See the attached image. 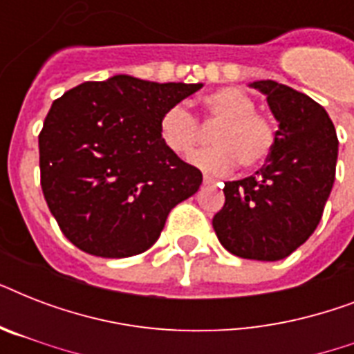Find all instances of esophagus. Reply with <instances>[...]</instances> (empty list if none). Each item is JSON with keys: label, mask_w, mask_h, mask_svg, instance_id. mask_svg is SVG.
<instances>
[{"label": "esophagus", "mask_w": 354, "mask_h": 354, "mask_svg": "<svg viewBox=\"0 0 354 354\" xmlns=\"http://www.w3.org/2000/svg\"><path fill=\"white\" fill-rule=\"evenodd\" d=\"M204 183H205V185H215L216 180H215V178H211V176H207V174H205V176H204Z\"/></svg>", "instance_id": "1"}]
</instances>
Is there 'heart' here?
Here are the masks:
<instances>
[{
	"label": "heart",
	"mask_w": 354,
	"mask_h": 354,
	"mask_svg": "<svg viewBox=\"0 0 354 354\" xmlns=\"http://www.w3.org/2000/svg\"><path fill=\"white\" fill-rule=\"evenodd\" d=\"M207 121H221L211 136L215 147L198 150L191 163L209 174H227L239 163L255 169L268 160L275 147L274 121L255 110V99L241 88H221L202 99ZM160 139L172 154L187 158L200 139V124L182 104H172L161 113Z\"/></svg>",
	"instance_id": "obj_1"
}]
</instances>
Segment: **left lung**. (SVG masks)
Returning <instances> with one entry per match:
<instances>
[{"label": "left lung", "instance_id": "8db88e82", "mask_svg": "<svg viewBox=\"0 0 354 354\" xmlns=\"http://www.w3.org/2000/svg\"><path fill=\"white\" fill-rule=\"evenodd\" d=\"M266 95L279 122L275 147L255 172L224 185V207L213 227L227 252L242 259L279 261L313 235L335 183L338 138L324 106L279 84H250Z\"/></svg>", "mask_w": 354, "mask_h": 354}]
</instances>
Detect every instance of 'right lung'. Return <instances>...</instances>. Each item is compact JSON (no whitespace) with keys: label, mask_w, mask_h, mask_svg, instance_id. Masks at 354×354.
I'll return each instance as SVG.
<instances>
[{"label":"right lung","mask_w":354,"mask_h":354,"mask_svg":"<svg viewBox=\"0 0 354 354\" xmlns=\"http://www.w3.org/2000/svg\"><path fill=\"white\" fill-rule=\"evenodd\" d=\"M202 84L115 75L53 102L38 136L40 183L69 242L97 257L147 252L202 172L160 139L161 113Z\"/></svg>","instance_id":"add662e5"}]
</instances>
